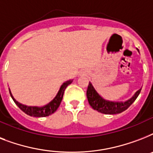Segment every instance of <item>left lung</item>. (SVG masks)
<instances>
[{
  "label": "left lung",
  "instance_id": "left-lung-1",
  "mask_svg": "<svg viewBox=\"0 0 153 153\" xmlns=\"http://www.w3.org/2000/svg\"><path fill=\"white\" fill-rule=\"evenodd\" d=\"M140 91L141 89L137 91V93L134 94L133 98L125 102H109V101L103 99L96 92L92 84L89 82L87 91H86V97L88 99L89 104L91 105V106L94 110H97L105 114H117L122 113L126 109H128V107L133 104V102L137 99L139 94L140 93Z\"/></svg>",
  "mask_w": 153,
  "mask_h": 153
}]
</instances>
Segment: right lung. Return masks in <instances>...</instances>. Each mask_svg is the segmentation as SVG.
<instances>
[{"label":"right lung","instance_id":"obj_1","mask_svg":"<svg viewBox=\"0 0 153 153\" xmlns=\"http://www.w3.org/2000/svg\"><path fill=\"white\" fill-rule=\"evenodd\" d=\"M71 82L72 80H69V81H67L66 82H64V83L62 84L59 91V93H58V94L56 95V97L53 99V101H51L49 104H48L47 105L43 107L27 106V105H25L20 104V103L16 102V101L13 98L10 91H9V93H10L11 97H12V98L13 99V101H14V102L16 103V105L23 112H25L26 114L29 115V116L36 117H47L49 116V115H51V114H52L53 113H55V112L56 111V109L59 108L60 103L62 102L65 90L67 88V86H68V85H70Z\"/></svg>","mask_w":153,"mask_h":153}]
</instances>
